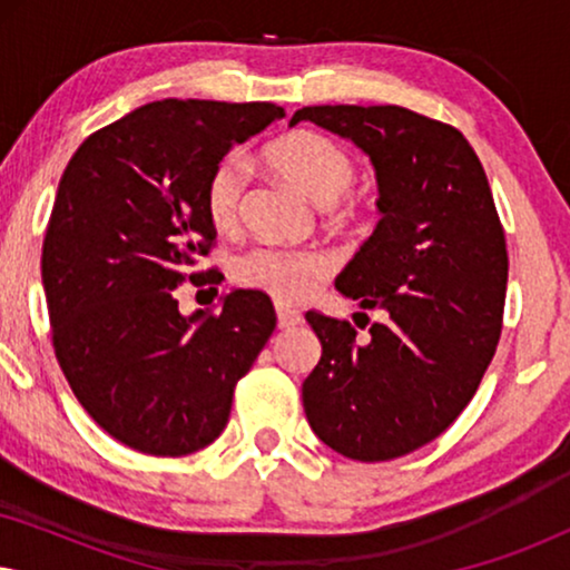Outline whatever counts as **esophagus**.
Listing matches in <instances>:
<instances>
[{
	"mask_svg": "<svg viewBox=\"0 0 570 570\" xmlns=\"http://www.w3.org/2000/svg\"><path fill=\"white\" fill-rule=\"evenodd\" d=\"M275 311H277V326H279V330H295V326L303 324V314L298 308L285 306V303H277Z\"/></svg>",
	"mask_w": 570,
	"mask_h": 570,
	"instance_id": "esophagus-1",
	"label": "esophagus"
}]
</instances>
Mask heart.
Here are the masks:
<instances>
[{
    "label": "heart",
    "instance_id": "heart-1",
    "mask_svg": "<svg viewBox=\"0 0 570 570\" xmlns=\"http://www.w3.org/2000/svg\"><path fill=\"white\" fill-rule=\"evenodd\" d=\"M264 160L285 181L298 186L318 205H332L355 184L357 168L332 137L298 129L275 139L264 150ZM246 197V163L240 155H225L209 170L205 186V209L217 230H233L240 223ZM334 272L332 254L322 248L256 246L236 262L240 285L254 287L277 301H303Z\"/></svg>",
    "mask_w": 570,
    "mask_h": 570
}]
</instances>
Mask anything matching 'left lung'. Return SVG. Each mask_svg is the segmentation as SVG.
Returning a JSON list of instances; mask_svg holds the SVG:
<instances>
[{
	"label": "left lung",
	"mask_w": 570,
	"mask_h": 570,
	"mask_svg": "<svg viewBox=\"0 0 570 570\" xmlns=\"http://www.w3.org/2000/svg\"><path fill=\"white\" fill-rule=\"evenodd\" d=\"M376 168L381 220L337 291L386 322L357 342L350 322L308 311L322 361L303 410L326 446L389 462L446 431L478 392L503 326L509 256L482 163L464 135L402 106H306Z\"/></svg>",
	"instance_id": "obj_1"
}]
</instances>
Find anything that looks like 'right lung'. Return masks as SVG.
Instances as JSON below:
<instances>
[{
	"instance_id": "add662e5",
	"label": "right lung",
	"mask_w": 570,
	"mask_h": 570,
	"mask_svg": "<svg viewBox=\"0 0 570 570\" xmlns=\"http://www.w3.org/2000/svg\"><path fill=\"white\" fill-rule=\"evenodd\" d=\"M279 116L275 104L155 100L92 131L67 163L41 256L53 353L77 402L124 446L186 456L213 443L275 332L259 291L191 316L174 291L186 277L217 283V269L189 272L217 236L207 176Z\"/></svg>"
}]
</instances>
